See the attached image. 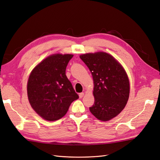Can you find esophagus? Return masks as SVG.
I'll use <instances>...</instances> for the list:
<instances>
[{
    "instance_id": "obj_1",
    "label": "esophagus",
    "mask_w": 160,
    "mask_h": 160,
    "mask_svg": "<svg viewBox=\"0 0 160 160\" xmlns=\"http://www.w3.org/2000/svg\"><path fill=\"white\" fill-rule=\"evenodd\" d=\"M83 95H84V93H80L79 95V98H83Z\"/></svg>"
}]
</instances>
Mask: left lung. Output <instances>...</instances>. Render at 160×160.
Here are the masks:
<instances>
[{
  "label": "left lung",
  "mask_w": 160,
  "mask_h": 160,
  "mask_svg": "<svg viewBox=\"0 0 160 160\" xmlns=\"http://www.w3.org/2000/svg\"><path fill=\"white\" fill-rule=\"evenodd\" d=\"M93 76L95 103L91 113L101 121H109L121 113L129 95L126 72L115 58L107 52L80 55Z\"/></svg>",
  "instance_id": "8db88e82"
}]
</instances>
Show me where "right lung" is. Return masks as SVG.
<instances>
[{
	"mask_svg": "<svg viewBox=\"0 0 160 160\" xmlns=\"http://www.w3.org/2000/svg\"><path fill=\"white\" fill-rule=\"evenodd\" d=\"M72 57L70 54L48 57L34 68L28 77V101L36 113L45 120L61 119L72 101L79 98L65 75Z\"/></svg>",
	"mask_w": 160,
	"mask_h": 160,
	"instance_id": "add662e5",
	"label": "right lung"
}]
</instances>
